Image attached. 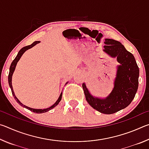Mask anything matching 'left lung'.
<instances>
[{
    "instance_id": "8db88e82",
    "label": "left lung",
    "mask_w": 149,
    "mask_h": 149,
    "mask_svg": "<svg viewBox=\"0 0 149 149\" xmlns=\"http://www.w3.org/2000/svg\"><path fill=\"white\" fill-rule=\"evenodd\" d=\"M104 51L112 58H116L118 65L114 89L105 99L95 97L85 84L83 89L90 106L106 114H114L127 107L134 99L138 89L139 69L133 55L125 49L120 42L106 39Z\"/></svg>"
}]
</instances>
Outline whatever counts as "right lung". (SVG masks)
<instances>
[{
  "label": "right lung",
  "mask_w": 149,
  "mask_h": 149,
  "mask_svg": "<svg viewBox=\"0 0 149 149\" xmlns=\"http://www.w3.org/2000/svg\"><path fill=\"white\" fill-rule=\"evenodd\" d=\"M39 42H40V41H35V42H33L31 45H28V46H26V47H24L22 48V49H20V50L18 52V53H17V54L16 57L15 58V59L12 62V64L10 65V72H9V74H8V84H9L10 87L11 91H12V95H13V96H14L15 100H16V102L18 103V104H19L20 106H22V107H23L24 108H27V109L31 110V112H33L35 113H37V114H42V113L47 112H48V111H49L50 110H51V109H52V108H54L55 107H56V106H57L58 104V103L60 102V101L62 99V92L60 93V95L59 96V98L56 100V102H55L53 105H52L51 107H49V108H45V109H35V108H29L28 107H27V106H26V105H24L21 102L19 101L18 99H17V97H16V95H15V94H14V90H13V87H12V75H13V73H14V70H15V68H16L17 63V62L19 61V60L20 59V58L22 57V55H23V54L27 50L31 49V48H32L33 47H34L35 45H36L37 44L39 43ZM66 84H68V83H66Z\"/></svg>",
  "instance_id": "1"
}]
</instances>
